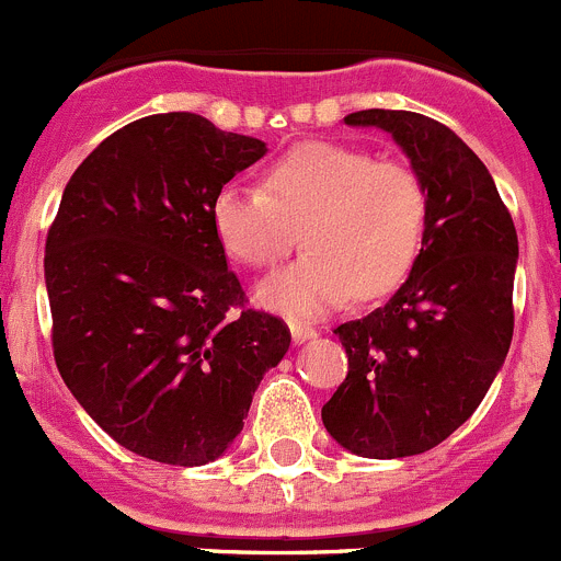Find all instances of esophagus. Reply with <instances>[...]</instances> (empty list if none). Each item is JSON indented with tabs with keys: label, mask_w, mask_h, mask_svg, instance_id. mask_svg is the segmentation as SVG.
Instances as JSON below:
<instances>
[{
	"label": "esophagus",
	"mask_w": 561,
	"mask_h": 561,
	"mask_svg": "<svg viewBox=\"0 0 561 561\" xmlns=\"http://www.w3.org/2000/svg\"><path fill=\"white\" fill-rule=\"evenodd\" d=\"M290 334H293V343H307V340L318 337V332L312 327H307V323H290Z\"/></svg>",
	"instance_id": "obj_1"
}]
</instances>
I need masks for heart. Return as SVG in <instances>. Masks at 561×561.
Returning <instances> with one entry per match:
<instances>
[{"mask_svg":"<svg viewBox=\"0 0 561 561\" xmlns=\"http://www.w3.org/2000/svg\"><path fill=\"white\" fill-rule=\"evenodd\" d=\"M426 216V185L412 165L337 140L282 154L263 191L229 182L209 202L218 245L245 268L279 265L298 232L307 254L256 290L260 305L293 318L396 290L421 256Z\"/></svg>","mask_w":561,"mask_h":561,"instance_id":"b5f03b06","label":"heart"}]
</instances>
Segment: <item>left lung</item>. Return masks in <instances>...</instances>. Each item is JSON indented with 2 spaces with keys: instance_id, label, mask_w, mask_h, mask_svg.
<instances>
[{
  "instance_id": "left-lung-1",
  "label": "left lung",
  "mask_w": 561,
  "mask_h": 561,
  "mask_svg": "<svg viewBox=\"0 0 561 561\" xmlns=\"http://www.w3.org/2000/svg\"><path fill=\"white\" fill-rule=\"evenodd\" d=\"M426 185L423 249L385 307L340 323L348 374L321 417L340 446L399 459L439 446L481 404L515 329L517 232L493 176L457 133L410 110H359Z\"/></svg>"
}]
</instances>
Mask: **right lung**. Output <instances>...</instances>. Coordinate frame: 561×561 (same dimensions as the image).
<instances>
[{"instance_id":"right-lung-1","label":"right lung","mask_w":561,"mask_h":561,"mask_svg":"<svg viewBox=\"0 0 561 561\" xmlns=\"http://www.w3.org/2000/svg\"><path fill=\"white\" fill-rule=\"evenodd\" d=\"M263 154L196 113H157L104 138L62 191L44 256L51 352L82 410L138 457H221L290 348L282 318L245 307L209 227L213 196Z\"/></svg>"}]
</instances>
